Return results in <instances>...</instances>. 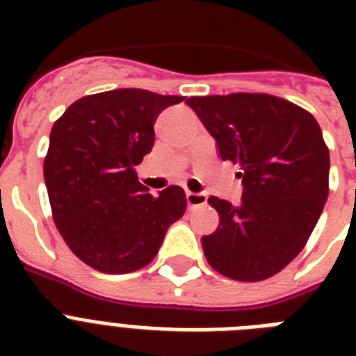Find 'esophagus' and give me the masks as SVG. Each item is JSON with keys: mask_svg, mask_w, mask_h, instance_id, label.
<instances>
[{"mask_svg": "<svg viewBox=\"0 0 356 356\" xmlns=\"http://www.w3.org/2000/svg\"><path fill=\"white\" fill-rule=\"evenodd\" d=\"M186 201H188L190 207L207 205V194H201V192H186Z\"/></svg>", "mask_w": 356, "mask_h": 356, "instance_id": "1", "label": "esophagus"}]
</instances>
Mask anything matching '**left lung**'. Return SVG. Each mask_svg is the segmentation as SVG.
<instances>
[{
	"label": "left lung",
	"mask_w": 356,
	"mask_h": 356,
	"mask_svg": "<svg viewBox=\"0 0 356 356\" xmlns=\"http://www.w3.org/2000/svg\"><path fill=\"white\" fill-rule=\"evenodd\" d=\"M223 161L240 166V205L209 197L220 225L201 238L209 264L234 281H264L292 262L329 195V149L314 116L293 103L236 92L188 97Z\"/></svg>",
	"instance_id": "8db88e82"
}]
</instances>
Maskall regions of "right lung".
I'll use <instances>...</instances> for the list:
<instances>
[{
	"label": "right lung",
	"instance_id": "add662e5",
	"mask_svg": "<svg viewBox=\"0 0 356 356\" xmlns=\"http://www.w3.org/2000/svg\"><path fill=\"white\" fill-rule=\"evenodd\" d=\"M183 99L120 88L81 97L53 123L44 159L53 220L94 270L131 273L147 266L186 211L181 186L153 197L134 170L153 147L156 116Z\"/></svg>",
	"mask_w": 356,
	"mask_h": 356
}]
</instances>
